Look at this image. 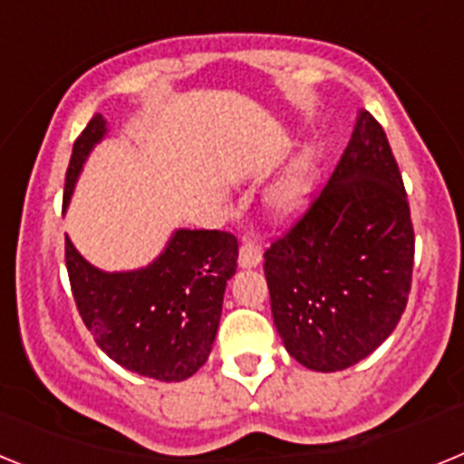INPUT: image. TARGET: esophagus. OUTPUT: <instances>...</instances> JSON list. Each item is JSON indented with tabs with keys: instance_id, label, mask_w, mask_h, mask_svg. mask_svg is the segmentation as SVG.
Wrapping results in <instances>:
<instances>
[{
	"instance_id": "34e87169",
	"label": "esophagus",
	"mask_w": 464,
	"mask_h": 464,
	"mask_svg": "<svg viewBox=\"0 0 464 464\" xmlns=\"http://www.w3.org/2000/svg\"><path fill=\"white\" fill-rule=\"evenodd\" d=\"M262 260V244L251 237H244L239 248V265L241 267H257Z\"/></svg>"
}]
</instances>
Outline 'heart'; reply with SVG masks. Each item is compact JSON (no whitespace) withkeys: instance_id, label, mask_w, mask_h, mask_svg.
Returning <instances> with one entry per match:
<instances>
[{"instance_id":"b5f03b06","label":"heart","mask_w":464,"mask_h":464,"mask_svg":"<svg viewBox=\"0 0 464 464\" xmlns=\"http://www.w3.org/2000/svg\"><path fill=\"white\" fill-rule=\"evenodd\" d=\"M311 179H309V162L306 160H299L290 167V171L283 176L281 181L272 188V207L276 208L278 213L288 216V213H295L297 208H302L306 195H309Z\"/></svg>"}]
</instances>
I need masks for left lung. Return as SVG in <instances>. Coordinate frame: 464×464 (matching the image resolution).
Wrapping results in <instances>:
<instances>
[{
    "mask_svg": "<svg viewBox=\"0 0 464 464\" xmlns=\"http://www.w3.org/2000/svg\"><path fill=\"white\" fill-rule=\"evenodd\" d=\"M413 246L397 160L362 111L330 181L265 251L285 351L315 372L346 370L376 351L407 309Z\"/></svg>",
    "mask_w": 464,
    "mask_h": 464,
    "instance_id": "1",
    "label": "left lung"
}]
</instances>
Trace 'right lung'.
I'll return each mask as SVG.
<instances>
[{
  "label": "right lung",
  "mask_w": 464,
  "mask_h": 464,
  "mask_svg": "<svg viewBox=\"0 0 464 464\" xmlns=\"http://www.w3.org/2000/svg\"><path fill=\"white\" fill-rule=\"evenodd\" d=\"M104 132V118L94 113L73 141L64 207L85 155ZM237 257L239 241L232 232L179 229L146 269L106 274L64 239L73 302L97 346L125 370L158 381H183L207 362Z\"/></svg>",
  "instance_id": "right-lung-1"
}]
</instances>
